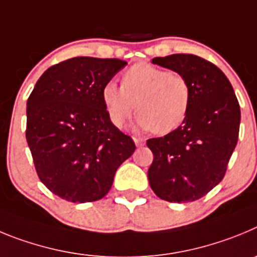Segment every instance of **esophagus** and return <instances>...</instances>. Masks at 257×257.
<instances>
[{
	"label": "esophagus",
	"instance_id": "esophagus-1",
	"mask_svg": "<svg viewBox=\"0 0 257 257\" xmlns=\"http://www.w3.org/2000/svg\"><path fill=\"white\" fill-rule=\"evenodd\" d=\"M134 142H136L137 147H142V146H145V140H143V138L134 137Z\"/></svg>",
	"mask_w": 257,
	"mask_h": 257
}]
</instances>
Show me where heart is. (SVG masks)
I'll list each match as a JSON object with an SVG mask.
<instances>
[{
    "instance_id": "heart-1",
    "label": "heart",
    "mask_w": 257,
    "mask_h": 257,
    "mask_svg": "<svg viewBox=\"0 0 257 257\" xmlns=\"http://www.w3.org/2000/svg\"><path fill=\"white\" fill-rule=\"evenodd\" d=\"M101 97L108 119L116 128L128 123L137 105L141 129L168 134L186 119L192 91L180 73L138 62L124 71L120 88L114 83H106Z\"/></svg>"
}]
</instances>
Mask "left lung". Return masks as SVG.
<instances>
[{"mask_svg": "<svg viewBox=\"0 0 257 257\" xmlns=\"http://www.w3.org/2000/svg\"><path fill=\"white\" fill-rule=\"evenodd\" d=\"M152 62L184 75L192 98L182 125L147 141L154 154L150 186L168 202L200 200L225 175L238 142L239 103L225 74L202 57L175 54Z\"/></svg>", "mask_w": 257, "mask_h": 257, "instance_id": "left-lung-1", "label": "left lung"}]
</instances>
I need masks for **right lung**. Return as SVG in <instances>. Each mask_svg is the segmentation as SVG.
<instances>
[{
	"label": "right lung",
	"instance_id": "1",
	"mask_svg": "<svg viewBox=\"0 0 257 257\" xmlns=\"http://www.w3.org/2000/svg\"><path fill=\"white\" fill-rule=\"evenodd\" d=\"M126 65L119 59L73 57L48 68L27 102L25 137L34 168L52 193L69 202L107 195L136 145L108 119L103 85Z\"/></svg>",
	"mask_w": 257,
	"mask_h": 257
}]
</instances>
